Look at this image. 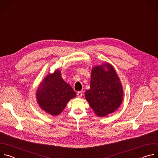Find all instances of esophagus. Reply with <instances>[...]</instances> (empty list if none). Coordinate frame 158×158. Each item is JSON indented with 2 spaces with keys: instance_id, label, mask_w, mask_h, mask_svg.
I'll return each instance as SVG.
<instances>
[{
  "instance_id": "34e87169",
  "label": "esophagus",
  "mask_w": 158,
  "mask_h": 158,
  "mask_svg": "<svg viewBox=\"0 0 158 158\" xmlns=\"http://www.w3.org/2000/svg\"><path fill=\"white\" fill-rule=\"evenodd\" d=\"M82 96V91H78L77 93V96L78 98H81Z\"/></svg>"
}]
</instances>
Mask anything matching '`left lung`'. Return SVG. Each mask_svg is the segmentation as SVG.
Masks as SVG:
<instances>
[{"label":"left lung","instance_id":"left-lung-1","mask_svg":"<svg viewBox=\"0 0 158 158\" xmlns=\"http://www.w3.org/2000/svg\"><path fill=\"white\" fill-rule=\"evenodd\" d=\"M85 97L98 116H107L120 106L123 99V86L110 64L105 62L93 67L91 85L85 91Z\"/></svg>","mask_w":158,"mask_h":158}]
</instances>
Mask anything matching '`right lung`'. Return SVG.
<instances>
[{
	"label": "right lung",
	"instance_id": "right-lung-1",
	"mask_svg": "<svg viewBox=\"0 0 158 158\" xmlns=\"http://www.w3.org/2000/svg\"><path fill=\"white\" fill-rule=\"evenodd\" d=\"M76 96V93L62 79L58 69L46 76L39 85L36 93L40 108L52 116L60 114L69 101Z\"/></svg>",
	"mask_w": 158,
	"mask_h": 158
}]
</instances>
